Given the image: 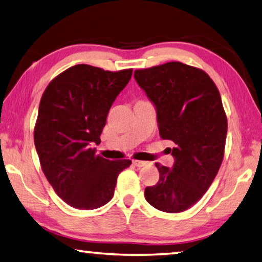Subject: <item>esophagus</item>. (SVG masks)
<instances>
[{"label": "esophagus", "mask_w": 262, "mask_h": 262, "mask_svg": "<svg viewBox=\"0 0 262 262\" xmlns=\"http://www.w3.org/2000/svg\"><path fill=\"white\" fill-rule=\"evenodd\" d=\"M133 164H134L135 166L137 167H142V166H145L148 164V162H143V161H136V159H134L133 161Z\"/></svg>", "instance_id": "obj_1"}]
</instances>
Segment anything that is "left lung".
I'll return each instance as SVG.
<instances>
[{
  "label": "left lung",
  "instance_id": "8db88e82",
  "mask_svg": "<svg viewBox=\"0 0 262 262\" xmlns=\"http://www.w3.org/2000/svg\"><path fill=\"white\" fill-rule=\"evenodd\" d=\"M140 88L155 105L159 135L174 142L172 167L156 163L159 180L144 190L150 205L181 212L207 192L223 161L228 120L215 83L181 62L135 70Z\"/></svg>",
  "mask_w": 262,
  "mask_h": 262
}]
</instances>
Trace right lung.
<instances>
[{"instance_id": "1", "label": "right lung", "mask_w": 262, "mask_h": 262, "mask_svg": "<svg viewBox=\"0 0 262 262\" xmlns=\"http://www.w3.org/2000/svg\"><path fill=\"white\" fill-rule=\"evenodd\" d=\"M133 69L108 72L76 64L48 84L39 105L34 145L55 193L77 209H97L114 195L129 159L108 161L91 145L100 143L108 111Z\"/></svg>"}]
</instances>
